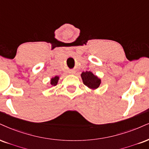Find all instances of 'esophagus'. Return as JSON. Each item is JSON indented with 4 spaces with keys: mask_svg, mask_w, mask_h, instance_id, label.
<instances>
[{
    "mask_svg": "<svg viewBox=\"0 0 149 149\" xmlns=\"http://www.w3.org/2000/svg\"><path fill=\"white\" fill-rule=\"evenodd\" d=\"M74 72H75L74 70H72V71L70 72V73H74Z\"/></svg>",
    "mask_w": 149,
    "mask_h": 149,
    "instance_id": "34e87169",
    "label": "esophagus"
}]
</instances>
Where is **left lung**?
<instances>
[{
    "mask_svg": "<svg viewBox=\"0 0 149 149\" xmlns=\"http://www.w3.org/2000/svg\"><path fill=\"white\" fill-rule=\"evenodd\" d=\"M81 77L82 79L84 85L91 90H96L98 88L102 82L101 79L91 71L83 72L81 74Z\"/></svg>",
    "mask_w": 149,
    "mask_h": 149,
    "instance_id": "8db88e82",
    "label": "left lung"
}]
</instances>
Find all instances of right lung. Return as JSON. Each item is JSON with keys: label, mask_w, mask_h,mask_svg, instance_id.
I'll use <instances>...</instances> for the list:
<instances>
[{"label": "right lung", "mask_w": 149, "mask_h": 149, "mask_svg": "<svg viewBox=\"0 0 149 149\" xmlns=\"http://www.w3.org/2000/svg\"><path fill=\"white\" fill-rule=\"evenodd\" d=\"M59 76H55L54 77L51 78L50 79V86L49 88L52 87V86H55L57 85L58 80H59Z\"/></svg>", "instance_id": "obj_1"}]
</instances>
